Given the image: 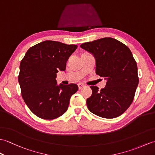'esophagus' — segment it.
<instances>
[{"label":"esophagus","mask_w":155,"mask_h":155,"mask_svg":"<svg viewBox=\"0 0 155 155\" xmlns=\"http://www.w3.org/2000/svg\"><path fill=\"white\" fill-rule=\"evenodd\" d=\"M78 89L81 90V89H82V88H84L85 86H84V84H83L79 83V84H78Z\"/></svg>","instance_id":"1"}]
</instances>
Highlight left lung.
I'll list each match as a JSON object with an SVG mask.
<instances>
[{
	"label": "left lung",
	"mask_w": 155,
	"mask_h": 155,
	"mask_svg": "<svg viewBox=\"0 0 155 155\" xmlns=\"http://www.w3.org/2000/svg\"><path fill=\"white\" fill-rule=\"evenodd\" d=\"M94 55L96 74L107 81L106 87L98 90L91 86L93 93L87 98L91 113L105 118L119 117L133 103L139 84L137 62L126 45L110 37L81 45Z\"/></svg>",
	"instance_id": "obj_1"
}]
</instances>
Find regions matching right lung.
Here are the masks:
<instances>
[{
	"mask_svg": "<svg viewBox=\"0 0 155 155\" xmlns=\"http://www.w3.org/2000/svg\"><path fill=\"white\" fill-rule=\"evenodd\" d=\"M77 45L45 41L31 47L20 64L18 77L22 97L36 116L46 120L58 118L67 110L76 84L57 85L58 71H64Z\"/></svg>",
	"mask_w": 155,
	"mask_h": 155,
	"instance_id": "1",
	"label": "right lung"
}]
</instances>
